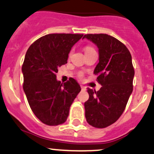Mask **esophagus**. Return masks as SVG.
<instances>
[{
    "instance_id": "obj_1",
    "label": "esophagus",
    "mask_w": 154,
    "mask_h": 154,
    "mask_svg": "<svg viewBox=\"0 0 154 154\" xmlns=\"http://www.w3.org/2000/svg\"><path fill=\"white\" fill-rule=\"evenodd\" d=\"M81 88L82 90H86V87H84L83 85H81Z\"/></svg>"
}]
</instances>
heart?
Wrapping results in <instances>:
<instances>
[{
	"label": "heart",
	"instance_id": "b5f03b06",
	"mask_svg": "<svg viewBox=\"0 0 154 154\" xmlns=\"http://www.w3.org/2000/svg\"><path fill=\"white\" fill-rule=\"evenodd\" d=\"M94 51V48L92 47H91V46H86L85 48H84V52L87 53V52H89V51ZM79 76H82V74L80 73L79 74Z\"/></svg>",
	"mask_w": 154,
	"mask_h": 154
}]
</instances>
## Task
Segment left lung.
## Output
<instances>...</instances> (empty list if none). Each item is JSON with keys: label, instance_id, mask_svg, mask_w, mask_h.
Returning a JSON list of instances; mask_svg holds the SVG:
<instances>
[{"label": "left lung", "instance_id": "obj_1", "mask_svg": "<svg viewBox=\"0 0 154 154\" xmlns=\"http://www.w3.org/2000/svg\"><path fill=\"white\" fill-rule=\"evenodd\" d=\"M83 38L98 48L99 62L94 74L102 86L98 91L87 88L90 97L84 103L86 120L95 128H106L121 116L133 91L131 55L125 45L108 34H85Z\"/></svg>", "mask_w": 154, "mask_h": 154}]
</instances>
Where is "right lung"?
Wrapping results in <instances>:
<instances>
[{
    "label": "right lung",
    "instance_id": "add662e5",
    "mask_svg": "<svg viewBox=\"0 0 154 154\" xmlns=\"http://www.w3.org/2000/svg\"><path fill=\"white\" fill-rule=\"evenodd\" d=\"M83 34H50L31 45L22 66L23 90L31 110L48 125L64 123L74 99L81 91L75 79L62 84L58 67L67 63L68 54Z\"/></svg>",
    "mask_w": 154,
    "mask_h": 154
}]
</instances>
